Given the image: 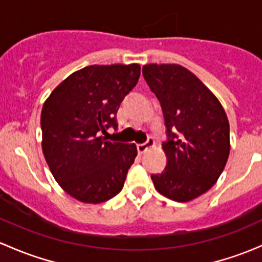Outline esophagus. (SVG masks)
I'll return each mask as SVG.
<instances>
[{"instance_id": "1", "label": "esophagus", "mask_w": 262, "mask_h": 262, "mask_svg": "<svg viewBox=\"0 0 262 262\" xmlns=\"http://www.w3.org/2000/svg\"><path fill=\"white\" fill-rule=\"evenodd\" d=\"M155 146V141H153L152 138H149L146 143H142V144H137V150H138L139 153H144L146 150L148 149L149 147H153Z\"/></svg>"}]
</instances>
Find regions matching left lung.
Wrapping results in <instances>:
<instances>
[{
	"label": "left lung",
	"instance_id": "1",
	"mask_svg": "<svg viewBox=\"0 0 262 262\" xmlns=\"http://www.w3.org/2000/svg\"><path fill=\"white\" fill-rule=\"evenodd\" d=\"M143 76L160 100L168 141L167 163L152 175L156 190L180 203L196 199L215 184L229 156V123L215 95L180 64H146Z\"/></svg>",
	"mask_w": 262,
	"mask_h": 262
}]
</instances>
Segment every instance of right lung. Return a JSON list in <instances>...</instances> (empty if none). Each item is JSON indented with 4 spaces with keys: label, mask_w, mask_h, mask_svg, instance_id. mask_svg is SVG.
Wrapping results in <instances>:
<instances>
[{
    "label": "right lung",
    "mask_w": 262,
    "mask_h": 262,
    "mask_svg": "<svg viewBox=\"0 0 262 262\" xmlns=\"http://www.w3.org/2000/svg\"><path fill=\"white\" fill-rule=\"evenodd\" d=\"M141 66L94 64L76 71L52 91L41 109V149L55 181L82 203L114 198L137 156L134 143L106 141L109 126Z\"/></svg>",
    "instance_id": "right-lung-1"
}]
</instances>
